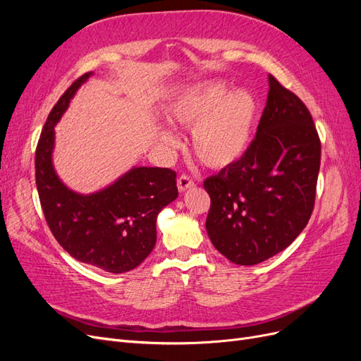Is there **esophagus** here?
I'll list each match as a JSON object with an SVG mask.
<instances>
[{
	"label": "esophagus",
	"instance_id": "obj_1",
	"mask_svg": "<svg viewBox=\"0 0 361 361\" xmlns=\"http://www.w3.org/2000/svg\"><path fill=\"white\" fill-rule=\"evenodd\" d=\"M192 187H194V180L190 176H187V174H182V176L178 179V188L180 192L187 191Z\"/></svg>",
	"mask_w": 361,
	"mask_h": 361
}]
</instances>
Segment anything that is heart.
Wrapping results in <instances>:
<instances>
[{"mask_svg": "<svg viewBox=\"0 0 361 361\" xmlns=\"http://www.w3.org/2000/svg\"><path fill=\"white\" fill-rule=\"evenodd\" d=\"M224 80H207L185 90L167 108L174 125L192 128L190 149L211 170H226L241 161L255 137L260 105L255 93L231 90ZM161 138L170 143L169 133Z\"/></svg>", "mask_w": 361, "mask_h": 361, "instance_id": "b5f03b06", "label": "heart"}]
</instances>
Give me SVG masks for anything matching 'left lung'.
I'll use <instances>...</instances> for the list:
<instances>
[{"mask_svg":"<svg viewBox=\"0 0 361 361\" xmlns=\"http://www.w3.org/2000/svg\"><path fill=\"white\" fill-rule=\"evenodd\" d=\"M267 106L245 157L207 178L206 232L236 265L289 247L313 212L321 140L307 106L269 75Z\"/></svg>","mask_w":361,"mask_h":361,"instance_id":"left-lung-1","label":"left lung"}]
</instances>
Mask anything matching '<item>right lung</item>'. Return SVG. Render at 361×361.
<instances>
[{
    "label": "right lung",
    "mask_w": 361,
    "mask_h": 361,
    "mask_svg": "<svg viewBox=\"0 0 361 361\" xmlns=\"http://www.w3.org/2000/svg\"><path fill=\"white\" fill-rule=\"evenodd\" d=\"M84 73L61 94L43 125L36 147V185L43 215L57 243L84 264L106 272L137 268L157 244V216L178 197L176 171L134 167L110 187L82 195L71 191L52 167L54 126Z\"/></svg>",
    "instance_id": "obj_1"
}]
</instances>
